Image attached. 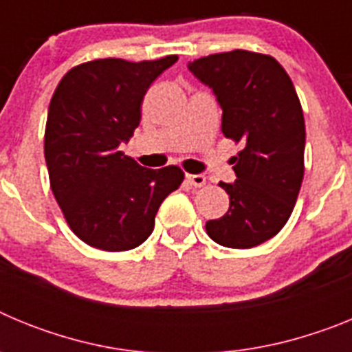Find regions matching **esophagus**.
<instances>
[{
	"instance_id": "esophagus-1",
	"label": "esophagus",
	"mask_w": 352,
	"mask_h": 352,
	"mask_svg": "<svg viewBox=\"0 0 352 352\" xmlns=\"http://www.w3.org/2000/svg\"><path fill=\"white\" fill-rule=\"evenodd\" d=\"M186 179L190 182V185L199 186V188L206 185V176L204 174H186Z\"/></svg>"
}]
</instances>
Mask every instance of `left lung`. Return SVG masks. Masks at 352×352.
<instances>
[{"label": "left lung", "instance_id": "8db88e82", "mask_svg": "<svg viewBox=\"0 0 352 352\" xmlns=\"http://www.w3.org/2000/svg\"><path fill=\"white\" fill-rule=\"evenodd\" d=\"M213 89L222 107V132L241 142L234 157L236 182L220 186L229 210L208 220L206 232L229 248H252L280 231L303 182L305 120L291 77L268 54L220 52L188 63Z\"/></svg>", "mask_w": 352, "mask_h": 352}]
</instances>
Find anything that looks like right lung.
Listing matches in <instances>:
<instances>
[{"instance_id": "right-lung-1", "label": "right lung", "mask_w": 352, "mask_h": 352, "mask_svg": "<svg viewBox=\"0 0 352 352\" xmlns=\"http://www.w3.org/2000/svg\"><path fill=\"white\" fill-rule=\"evenodd\" d=\"M178 56L93 60L65 74L49 104L43 153L52 194L77 238L123 252L153 232L162 201L178 188L176 166L146 169L120 151L141 121L144 95Z\"/></svg>"}]
</instances>
